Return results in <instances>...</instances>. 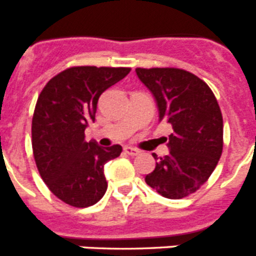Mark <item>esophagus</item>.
Returning <instances> with one entry per match:
<instances>
[{
	"label": "esophagus",
	"instance_id": "obj_1",
	"mask_svg": "<svg viewBox=\"0 0 256 256\" xmlns=\"http://www.w3.org/2000/svg\"><path fill=\"white\" fill-rule=\"evenodd\" d=\"M124 152L130 156H137L140 154V151L137 150V148H124Z\"/></svg>",
	"mask_w": 256,
	"mask_h": 256
}]
</instances>
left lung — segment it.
I'll list each match as a JSON object with an SVG mask.
<instances>
[{
	"instance_id": "obj_1",
	"label": "left lung",
	"mask_w": 256,
	"mask_h": 256,
	"mask_svg": "<svg viewBox=\"0 0 256 256\" xmlns=\"http://www.w3.org/2000/svg\"><path fill=\"white\" fill-rule=\"evenodd\" d=\"M136 73L155 97L159 120L173 126L170 151L144 180L164 198H186L209 180L220 159L223 118L218 101L209 86L187 70L137 68Z\"/></svg>"
}]
</instances>
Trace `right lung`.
Here are the masks:
<instances>
[{
	"label": "right lung",
	"mask_w": 256,
	"mask_h": 256,
	"mask_svg": "<svg viewBox=\"0 0 256 256\" xmlns=\"http://www.w3.org/2000/svg\"><path fill=\"white\" fill-rule=\"evenodd\" d=\"M130 68L73 66L51 78L38 96L32 120L36 165L50 191L65 204L87 208L105 195L104 165L120 155V144L84 141L98 98Z\"/></svg>",
	"instance_id": "1"
}]
</instances>
